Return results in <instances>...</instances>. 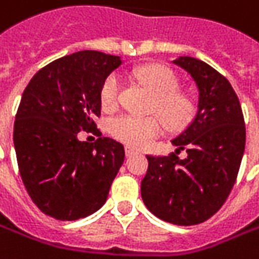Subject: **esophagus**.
Returning a JSON list of instances; mask_svg holds the SVG:
<instances>
[{
  "label": "esophagus",
  "instance_id": "obj_1",
  "mask_svg": "<svg viewBox=\"0 0 259 259\" xmlns=\"http://www.w3.org/2000/svg\"><path fill=\"white\" fill-rule=\"evenodd\" d=\"M136 153V150L133 149V147H130V146H126V156H133Z\"/></svg>",
  "mask_w": 259,
  "mask_h": 259
}]
</instances>
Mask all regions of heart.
Segmentation results:
<instances>
[{
	"label": "heart",
	"instance_id": "heart-1",
	"mask_svg": "<svg viewBox=\"0 0 259 259\" xmlns=\"http://www.w3.org/2000/svg\"><path fill=\"white\" fill-rule=\"evenodd\" d=\"M139 83L153 97L150 112H155L160 121L153 116L136 117L132 114H119L109 123L114 138L129 146L140 147L159 136L163 123L170 132L183 129L193 114V103L185 94L178 93L179 81L169 68L162 66H146L135 71ZM120 77L112 73L104 78L100 87V104L104 110H113L120 96Z\"/></svg>",
	"mask_w": 259,
	"mask_h": 259
}]
</instances>
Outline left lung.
Returning <instances> with one entry per match:
<instances>
[{
    "label": "left lung",
    "instance_id": "left-lung-1",
    "mask_svg": "<svg viewBox=\"0 0 259 259\" xmlns=\"http://www.w3.org/2000/svg\"><path fill=\"white\" fill-rule=\"evenodd\" d=\"M174 64L198 87V110L169 156H146L142 199L155 217L175 225H196L217 213L232 189L245 150L244 114L231 83L198 58L183 56ZM181 150L188 156L179 159Z\"/></svg>",
    "mask_w": 259,
    "mask_h": 259
}]
</instances>
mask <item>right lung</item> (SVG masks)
<instances>
[{"label": "right lung", "instance_id": "obj_1", "mask_svg": "<svg viewBox=\"0 0 259 259\" xmlns=\"http://www.w3.org/2000/svg\"><path fill=\"white\" fill-rule=\"evenodd\" d=\"M121 64L119 56L84 50L42 67L24 90L14 123V147L24 186L41 212L76 221L104 205L124 162V147L110 138L80 142L96 129L100 87Z\"/></svg>", "mask_w": 259, "mask_h": 259}]
</instances>
